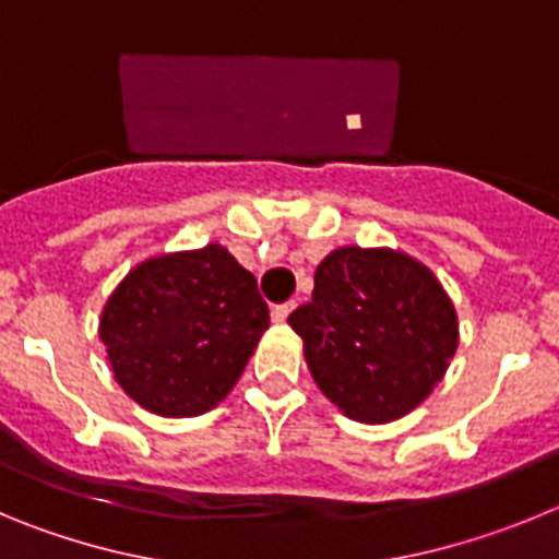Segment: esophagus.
<instances>
[{
	"label": "esophagus",
	"instance_id": "obj_1",
	"mask_svg": "<svg viewBox=\"0 0 559 559\" xmlns=\"http://www.w3.org/2000/svg\"><path fill=\"white\" fill-rule=\"evenodd\" d=\"M290 310H294V302L274 305V308H271V319H274L276 324H283L285 319H288V316H290Z\"/></svg>",
	"mask_w": 559,
	"mask_h": 559
}]
</instances>
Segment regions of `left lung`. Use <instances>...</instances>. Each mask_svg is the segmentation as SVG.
<instances>
[{
  "label": "left lung",
  "mask_w": 559,
  "mask_h": 559,
  "mask_svg": "<svg viewBox=\"0 0 559 559\" xmlns=\"http://www.w3.org/2000/svg\"><path fill=\"white\" fill-rule=\"evenodd\" d=\"M313 299L288 316L313 380L358 423H392L431 394L459 344L456 310L423 263L392 249H335Z\"/></svg>",
  "instance_id": "8db88e82"
}]
</instances>
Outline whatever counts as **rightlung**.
Masks as SVG:
<instances>
[{
    "instance_id": "obj_1",
    "label": "right lung",
    "mask_w": 559,
    "mask_h": 559,
    "mask_svg": "<svg viewBox=\"0 0 559 559\" xmlns=\"http://www.w3.org/2000/svg\"><path fill=\"white\" fill-rule=\"evenodd\" d=\"M269 328L251 271L218 243L153 257L108 296L100 341L122 392L162 417L218 406Z\"/></svg>"
}]
</instances>
